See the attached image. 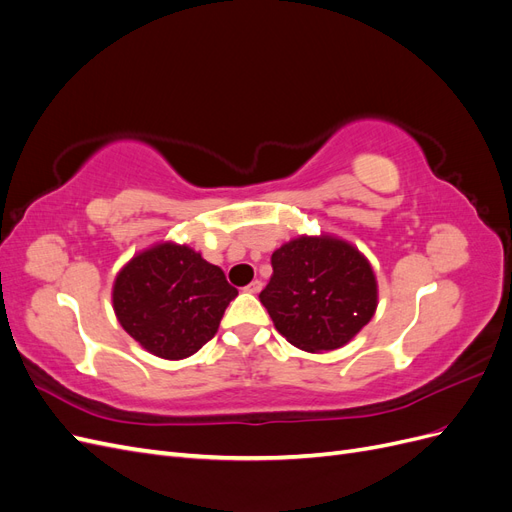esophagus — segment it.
Returning <instances> with one entry per match:
<instances>
[{
    "mask_svg": "<svg viewBox=\"0 0 512 512\" xmlns=\"http://www.w3.org/2000/svg\"><path fill=\"white\" fill-rule=\"evenodd\" d=\"M245 290H247V292H252V294H256V292H260V290H262V282H260V280H254L252 284H247V286H245Z\"/></svg>",
    "mask_w": 512,
    "mask_h": 512,
    "instance_id": "esophagus-1",
    "label": "esophagus"
}]
</instances>
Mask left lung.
Segmentation results:
<instances>
[{"label":"left lung","instance_id":"obj_1","mask_svg":"<svg viewBox=\"0 0 512 512\" xmlns=\"http://www.w3.org/2000/svg\"><path fill=\"white\" fill-rule=\"evenodd\" d=\"M271 265L260 303L292 346L307 352L342 348L376 312L374 269L348 241L303 235L275 250Z\"/></svg>","mask_w":512,"mask_h":512}]
</instances>
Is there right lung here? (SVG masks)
Here are the masks:
<instances>
[{"label":"right lung","mask_w":512,"mask_h":512,"mask_svg":"<svg viewBox=\"0 0 512 512\" xmlns=\"http://www.w3.org/2000/svg\"><path fill=\"white\" fill-rule=\"evenodd\" d=\"M237 288L190 245L158 243L136 254L113 284L119 324L160 359H188L218 333Z\"/></svg>","instance_id":"obj_1"}]
</instances>
